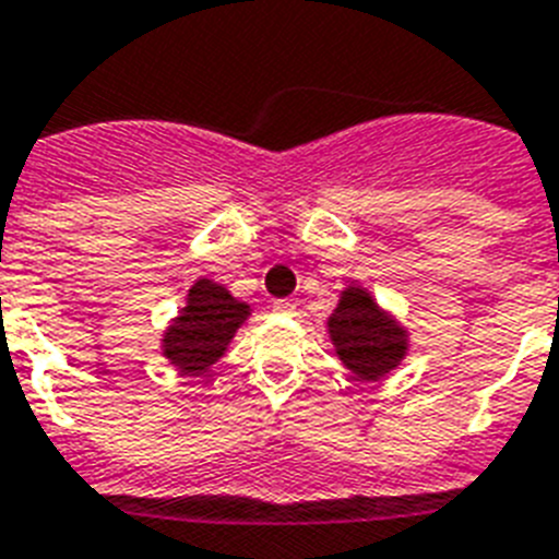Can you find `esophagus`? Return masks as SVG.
I'll return each mask as SVG.
<instances>
[{"label":"esophagus","mask_w":559,"mask_h":559,"mask_svg":"<svg viewBox=\"0 0 559 559\" xmlns=\"http://www.w3.org/2000/svg\"><path fill=\"white\" fill-rule=\"evenodd\" d=\"M272 310L281 316H295V304L289 298H278V301H272Z\"/></svg>","instance_id":"obj_1"}]
</instances>
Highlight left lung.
Returning a JSON list of instances; mask_svg holds the SVG:
<instances>
[{
    "instance_id": "8db88e82",
    "label": "left lung",
    "mask_w": 559,
    "mask_h": 559,
    "mask_svg": "<svg viewBox=\"0 0 559 559\" xmlns=\"http://www.w3.org/2000/svg\"><path fill=\"white\" fill-rule=\"evenodd\" d=\"M335 353L361 379H382L405 356V333L390 321L365 289H347L330 316Z\"/></svg>"
}]
</instances>
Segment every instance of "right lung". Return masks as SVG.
Returning a JSON list of instances; mask_svg holds the SVG:
<instances>
[{
	"instance_id": "add662e5",
	"label": "right lung",
	"mask_w": 559,
	"mask_h": 559,
	"mask_svg": "<svg viewBox=\"0 0 559 559\" xmlns=\"http://www.w3.org/2000/svg\"><path fill=\"white\" fill-rule=\"evenodd\" d=\"M249 316L247 304L235 301L221 284L201 278L189 289L183 316L163 338L166 358L180 370L198 373L224 356L238 324Z\"/></svg>"
}]
</instances>
